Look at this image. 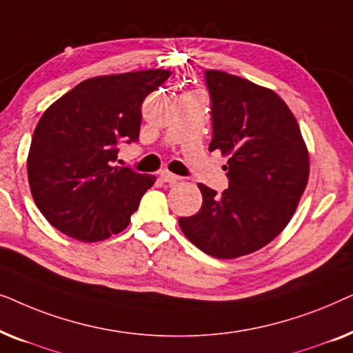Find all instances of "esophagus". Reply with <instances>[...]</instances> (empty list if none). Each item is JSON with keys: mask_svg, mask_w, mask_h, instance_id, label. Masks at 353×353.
<instances>
[{"mask_svg": "<svg viewBox=\"0 0 353 353\" xmlns=\"http://www.w3.org/2000/svg\"><path fill=\"white\" fill-rule=\"evenodd\" d=\"M161 180L163 181V183H168V185H173V183H176L178 180H180V176H176V175H173V173H170V172H167V170H162L161 172Z\"/></svg>", "mask_w": 353, "mask_h": 353, "instance_id": "obj_1", "label": "esophagus"}]
</instances>
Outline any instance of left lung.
Segmentation results:
<instances>
[{
	"label": "left lung",
	"mask_w": 353,
	"mask_h": 353,
	"mask_svg": "<svg viewBox=\"0 0 353 353\" xmlns=\"http://www.w3.org/2000/svg\"><path fill=\"white\" fill-rule=\"evenodd\" d=\"M210 94L209 149L230 156L221 194L199 183L202 207L180 216L188 239L216 259H236L273 241L291 220L308 181V152L286 103L221 70H205Z\"/></svg>",
	"instance_id": "obj_1"
}]
</instances>
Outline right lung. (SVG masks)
Instances as JSON below:
<instances>
[{
    "label": "right lung",
    "instance_id": "add662e5",
    "mask_svg": "<svg viewBox=\"0 0 353 353\" xmlns=\"http://www.w3.org/2000/svg\"><path fill=\"white\" fill-rule=\"evenodd\" d=\"M170 70L81 81L41 115L28 151L33 201L70 238L96 243L123 231L156 176L115 167L120 143H137L144 98Z\"/></svg>",
    "mask_w": 353,
    "mask_h": 353
}]
</instances>
